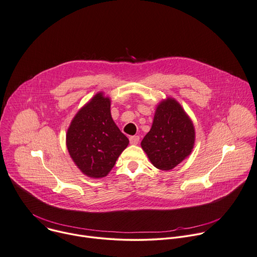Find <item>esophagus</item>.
<instances>
[{
  "instance_id": "obj_1",
  "label": "esophagus",
  "mask_w": 257,
  "mask_h": 257,
  "mask_svg": "<svg viewBox=\"0 0 257 257\" xmlns=\"http://www.w3.org/2000/svg\"><path fill=\"white\" fill-rule=\"evenodd\" d=\"M140 141V137L139 136H132L130 137V143L133 145H137Z\"/></svg>"
}]
</instances>
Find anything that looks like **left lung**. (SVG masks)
<instances>
[{
    "label": "left lung",
    "instance_id": "8db88e82",
    "mask_svg": "<svg viewBox=\"0 0 257 257\" xmlns=\"http://www.w3.org/2000/svg\"><path fill=\"white\" fill-rule=\"evenodd\" d=\"M194 142L192 121L182 106L168 98L157 106L152 127L141 146L155 167L169 170L190 155Z\"/></svg>",
    "mask_w": 257,
    "mask_h": 257
}]
</instances>
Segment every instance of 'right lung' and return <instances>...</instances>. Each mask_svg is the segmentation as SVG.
I'll return each mask as SVG.
<instances>
[{"instance_id": "obj_1", "label": "right lung", "mask_w": 257, "mask_h": 257, "mask_svg": "<svg viewBox=\"0 0 257 257\" xmlns=\"http://www.w3.org/2000/svg\"><path fill=\"white\" fill-rule=\"evenodd\" d=\"M68 152L81 172L103 178L127 147L128 139L114 123L110 99L98 93L74 116L66 135Z\"/></svg>"}]
</instances>
